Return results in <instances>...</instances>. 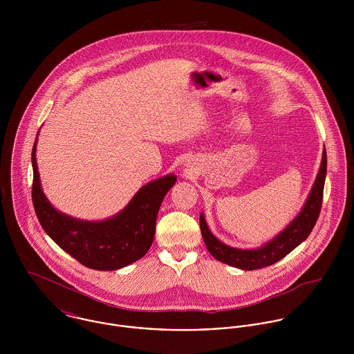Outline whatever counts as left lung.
Instances as JSON below:
<instances>
[{"label":"left lung","mask_w":354,"mask_h":354,"mask_svg":"<svg viewBox=\"0 0 354 354\" xmlns=\"http://www.w3.org/2000/svg\"><path fill=\"white\" fill-rule=\"evenodd\" d=\"M327 171V153L326 149L323 151L322 165L313 184V188L308 196L301 212L296 216V219L274 240L267 243L264 247L257 250H237L225 245L219 240L214 237L209 232L204 216L201 215V230H202L204 244L216 260L241 268V270H257L267 266H271L292 252L297 245H300L304 240L310 234L312 229L316 225V221L320 214L322 202H323V189L324 180Z\"/></svg>","instance_id":"1"}]
</instances>
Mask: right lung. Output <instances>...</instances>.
<instances>
[{
	"mask_svg": "<svg viewBox=\"0 0 354 354\" xmlns=\"http://www.w3.org/2000/svg\"><path fill=\"white\" fill-rule=\"evenodd\" d=\"M35 151L37 139L31 153L32 203L44 230L59 248L83 266L102 271L122 268L147 253L160 203L176 184L174 174L145 185L118 215L102 222H84L53 208L41 188Z\"/></svg>",
	"mask_w": 354,
	"mask_h": 354,
	"instance_id": "add662e5",
	"label": "right lung"
}]
</instances>
